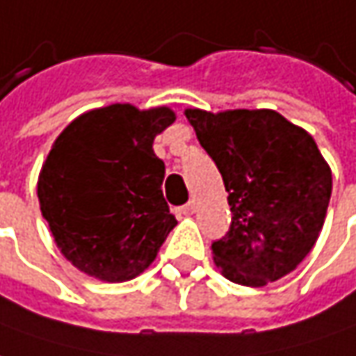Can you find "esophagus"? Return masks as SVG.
Listing matches in <instances>:
<instances>
[{"label":"esophagus","mask_w":356,"mask_h":356,"mask_svg":"<svg viewBox=\"0 0 356 356\" xmlns=\"http://www.w3.org/2000/svg\"><path fill=\"white\" fill-rule=\"evenodd\" d=\"M177 211L181 213V215H193V213H195V201H189V203H185V205H183V207H179Z\"/></svg>","instance_id":"34e87169"}]
</instances>
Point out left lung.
<instances>
[{
    "label": "left lung",
    "mask_w": 356,
    "mask_h": 356,
    "mask_svg": "<svg viewBox=\"0 0 356 356\" xmlns=\"http://www.w3.org/2000/svg\"><path fill=\"white\" fill-rule=\"evenodd\" d=\"M229 193L231 227L213 259L237 285L263 286L297 269L317 243L332 191L315 139L273 109H185Z\"/></svg>",
    "instance_id": "8db88e82"
}]
</instances>
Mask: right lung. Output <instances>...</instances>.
Instances as JSON below:
<instances>
[{
  "mask_svg": "<svg viewBox=\"0 0 356 356\" xmlns=\"http://www.w3.org/2000/svg\"><path fill=\"white\" fill-rule=\"evenodd\" d=\"M175 121L169 107L113 103L59 133L38 181L39 207L73 267L107 283L141 275L177 225L163 197L165 163L155 135Z\"/></svg>",
  "mask_w": 356,
  "mask_h": 356,
  "instance_id": "right-lung-1",
  "label": "right lung"
}]
</instances>
